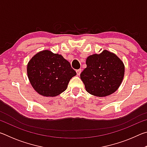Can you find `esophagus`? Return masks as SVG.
I'll return each mask as SVG.
<instances>
[{"mask_svg": "<svg viewBox=\"0 0 147 147\" xmlns=\"http://www.w3.org/2000/svg\"><path fill=\"white\" fill-rule=\"evenodd\" d=\"M76 71V74H77V75H80V73H81V72H82V69H77V70Z\"/></svg>", "mask_w": 147, "mask_h": 147, "instance_id": "1", "label": "esophagus"}]
</instances>
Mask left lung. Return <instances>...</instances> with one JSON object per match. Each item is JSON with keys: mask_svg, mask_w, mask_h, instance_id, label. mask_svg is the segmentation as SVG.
Wrapping results in <instances>:
<instances>
[{"mask_svg": "<svg viewBox=\"0 0 147 147\" xmlns=\"http://www.w3.org/2000/svg\"><path fill=\"white\" fill-rule=\"evenodd\" d=\"M86 65L80 78L89 93L100 97L106 96L113 93L120 86L124 66L115 54L108 51L93 54L87 58Z\"/></svg>", "mask_w": 147, "mask_h": 147, "instance_id": "8db88e82", "label": "left lung"}]
</instances>
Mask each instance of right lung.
I'll list each match as a JSON object with an SVG mask.
<instances>
[{
	"mask_svg": "<svg viewBox=\"0 0 147 147\" xmlns=\"http://www.w3.org/2000/svg\"><path fill=\"white\" fill-rule=\"evenodd\" d=\"M27 73L34 89L45 96H55L63 92L76 74L63 56L49 51H41L30 60Z\"/></svg>",
	"mask_w": 147,
	"mask_h": 147,
	"instance_id": "add662e5",
	"label": "right lung"
}]
</instances>
